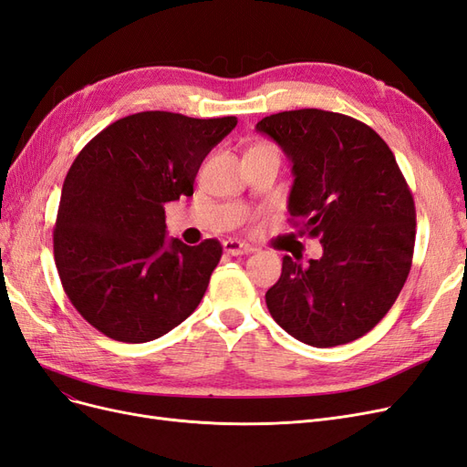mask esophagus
Returning <instances> with one entry per match:
<instances>
[{
    "instance_id": "obj_1",
    "label": "esophagus",
    "mask_w": 467,
    "mask_h": 467,
    "mask_svg": "<svg viewBox=\"0 0 467 467\" xmlns=\"http://www.w3.org/2000/svg\"><path fill=\"white\" fill-rule=\"evenodd\" d=\"M253 251H255V249H253L247 244L237 242V239H225V242H223V253H228V255H234V257L249 255V253H253Z\"/></svg>"
}]
</instances>
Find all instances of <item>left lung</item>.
<instances>
[{"mask_svg":"<svg viewBox=\"0 0 467 467\" xmlns=\"http://www.w3.org/2000/svg\"><path fill=\"white\" fill-rule=\"evenodd\" d=\"M257 130L292 161L290 223L323 245L309 265L285 255L268 312L306 345L355 341L389 312L411 271L413 194L384 140L341 112L285 110Z\"/></svg>","mask_w":467,"mask_h":467,"instance_id":"left-lung-1","label":"left lung"}]
</instances>
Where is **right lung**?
Returning <instances> with one entry per match:
<instances>
[{"instance_id":"right-lung-1","label":"right lung","mask_w":467,"mask_h":467,"mask_svg":"<svg viewBox=\"0 0 467 467\" xmlns=\"http://www.w3.org/2000/svg\"><path fill=\"white\" fill-rule=\"evenodd\" d=\"M235 124L136 112L78 153L62 187L54 261L69 302L97 331L148 343L201 304L222 245L167 242L165 204L192 196L201 163Z\"/></svg>"}]
</instances>
